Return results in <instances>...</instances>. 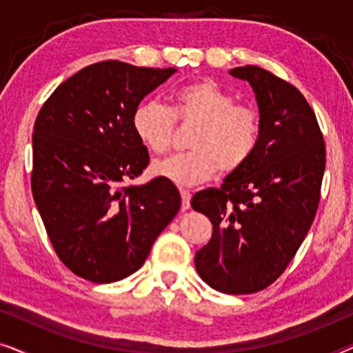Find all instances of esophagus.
Returning <instances> with one entry per match:
<instances>
[{
  "label": "esophagus",
  "mask_w": 353,
  "mask_h": 353,
  "mask_svg": "<svg viewBox=\"0 0 353 353\" xmlns=\"http://www.w3.org/2000/svg\"><path fill=\"white\" fill-rule=\"evenodd\" d=\"M180 192H181V201H183V204H181V210H188V209H190L191 192L188 191V190H181Z\"/></svg>",
  "instance_id": "esophagus-1"
}]
</instances>
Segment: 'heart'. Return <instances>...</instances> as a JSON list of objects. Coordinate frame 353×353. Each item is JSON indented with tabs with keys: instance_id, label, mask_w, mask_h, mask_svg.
Instances as JSON below:
<instances>
[{
	"instance_id": "heart-1",
	"label": "heart",
	"mask_w": 353,
	"mask_h": 353,
	"mask_svg": "<svg viewBox=\"0 0 353 353\" xmlns=\"http://www.w3.org/2000/svg\"><path fill=\"white\" fill-rule=\"evenodd\" d=\"M174 117L194 122L190 146L192 151L173 154L152 163L154 175L178 186H194L210 180L215 172L231 173L249 162L259 146V114L212 81L181 86L172 96ZM134 137L151 152L170 146L173 118L157 101H143L132 114Z\"/></svg>"
}]
</instances>
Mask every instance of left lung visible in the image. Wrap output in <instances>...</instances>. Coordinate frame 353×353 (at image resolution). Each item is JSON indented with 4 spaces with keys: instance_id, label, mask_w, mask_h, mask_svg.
Here are the masks:
<instances>
[{
    "instance_id": "obj_1",
    "label": "left lung",
    "mask_w": 353,
    "mask_h": 353,
    "mask_svg": "<svg viewBox=\"0 0 353 353\" xmlns=\"http://www.w3.org/2000/svg\"><path fill=\"white\" fill-rule=\"evenodd\" d=\"M259 105V146L220 190L196 192L192 209L214 225L196 252L199 276L225 294H252L276 281L315 219L326 148L315 112L296 86L257 65L234 67Z\"/></svg>"
}]
</instances>
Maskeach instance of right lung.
<instances>
[{
  "instance_id": "1",
  "label": "right lung",
  "mask_w": 353,
  "mask_h": 353,
  "mask_svg": "<svg viewBox=\"0 0 353 353\" xmlns=\"http://www.w3.org/2000/svg\"><path fill=\"white\" fill-rule=\"evenodd\" d=\"M175 72L98 62L57 86L38 114L33 199L57 257L77 276L103 284L138 272L180 210L172 181L123 185L149 163L133 110Z\"/></svg>"
}]
</instances>
